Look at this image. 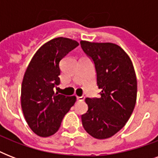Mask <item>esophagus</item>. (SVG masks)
Segmentation results:
<instances>
[{
    "instance_id": "1",
    "label": "esophagus",
    "mask_w": 158,
    "mask_h": 158,
    "mask_svg": "<svg viewBox=\"0 0 158 158\" xmlns=\"http://www.w3.org/2000/svg\"><path fill=\"white\" fill-rule=\"evenodd\" d=\"M84 99H85V97L84 96H81V97H77V100L79 102H83L84 101Z\"/></svg>"
}]
</instances>
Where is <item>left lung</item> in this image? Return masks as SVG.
I'll use <instances>...</instances> for the list:
<instances>
[{
  "instance_id": "left-lung-1",
  "label": "left lung",
  "mask_w": 158,
  "mask_h": 158,
  "mask_svg": "<svg viewBox=\"0 0 158 158\" xmlns=\"http://www.w3.org/2000/svg\"><path fill=\"white\" fill-rule=\"evenodd\" d=\"M84 53L93 60L101 97L86 98L89 109L81 115L87 133L104 139L122 129L137 98V79L132 61L116 44L81 41Z\"/></svg>"
}]
</instances>
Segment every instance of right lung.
Returning a JSON list of instances; mask_svg holds the SVG:
<instances>
[{
  "label": "right lung",
  "mask_w": 158,
  "mask_h": 158,
  "mask_svg": "<svg viewBox=\"0 0 158 158\" xmlns=\"http://www.w3.org/2000/svg\"><path fill=\"white\" fill-rule=\"evenodd\" d=\"M78 46L69 38H54L38 49L26 69L21 106L28 126L38 136L54 135L76 101L74 96L58 94L53 89L60 82V60Z\"/></svg>",
  "instance_id": "1"
}]
</instances>
